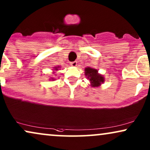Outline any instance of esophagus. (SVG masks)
<instances>
[{"label":"esophagus","instance_id":"1","mask_svg":"<svg viewBox=\"0 0 150 150\" xmlns=\"http://www.w3.org/2000/svg\"><path fill=\"white\" fill-rule=\"evenodd\" d=\"M77 62L76 61H74V62H71V64L72 66H77Z\"/></svg>","mask_w":150,"mask_h":150}]
</instances>
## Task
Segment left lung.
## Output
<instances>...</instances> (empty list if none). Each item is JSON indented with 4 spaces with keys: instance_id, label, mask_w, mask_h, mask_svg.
Instances as JSON below:
<instances>
[{
    "instance_id": "8db88e82",
    "label": "left lung",
    "mask_w": 150,
    "mask_h": 150,
    "mask_svg": "<svg viewBox=\"0 0 150 150\" xmlns=\"http://www.w3.org/2000/svg\"><path fill=\"white\" fill-rule=\"evenodd\" d=\"M85 75L88 76V79L91 81L93 87L99 86L101 83L104 82V77L98 73V70L88 67L85 69Z\"/></svg>"
}]
</instances>
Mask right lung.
<instances>
[{"instance_id":"obj_1","label":"right lung","mask_w":150,"mask_h":150,"mask_svg":"<svg viewBox=\"0 0 150 150\" xmlns=\"http://www.w3.org/2000/svg\"><path fill=\"white\" fill-rule=\"evenodd\" d=\"M55 70H56V71H57V67H55ZM52 79H54L52 78Z\"/></svg>"}]
</instances>
